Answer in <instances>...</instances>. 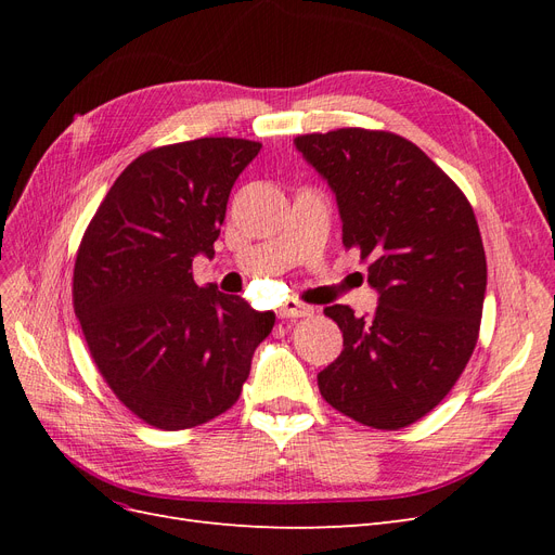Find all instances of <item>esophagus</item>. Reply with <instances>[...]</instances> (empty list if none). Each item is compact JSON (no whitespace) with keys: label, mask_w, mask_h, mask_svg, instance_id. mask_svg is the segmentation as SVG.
I'll return each mask as SVG.
<instances>
[{"label":"esophagus","mask_w":555,"mask_h":555,"mask_svg":"<svg viewBox=\"0 0 555 555\" xmlns=\"http://www.w3.org/2000/svg\"><path fill=\"white\" fill-rule=\"evenodd\" d=\"M310 314H314V308L300 304V300H296V298H287L278 308V317H282V319H298V317H310Z\"/></svg>","instance_id":"obj_1"}]
</instances>
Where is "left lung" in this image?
<instances>
[{
    "mask_svg": "<svg viewBox=\"0 0 555 555\" xmlns=\"http://www.w3.org/2000/svg\"><path fill=\"white\" fill-rule=\"evenodd\" d=\"M322 176L377 292L373 317L324 312L343 351L319 391L363 426L405 428L451 391L477 345L486 255L473 206L424 150L391 131L335 129L294 139Z\"/></svg>",
    "mask_w": 555,
    "mask_h": 555,
    "instance_id": "obj_1",
    "label": "left lung"
}]
</instances>
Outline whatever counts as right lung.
Here are the masks:
<instances>
[{
	"label": "right lung",
	"instance_id": "add662e5",
	"mask_svg": "<svg viewBox=\"0 0 555 555\" xmlns=\"http://www.w3.org/2000/svg\"><path fill=\"white\" fill-rule=\"evenodd\" d=\"M245 139L155 147L117 176L80 241L74 310L113 393L145 424L184 430L238 400L275 314L198 287L233 182L259 155Z\"/></svg>",
	"mask_w": 555,
	"mask_h": 555
}]
</instances>
